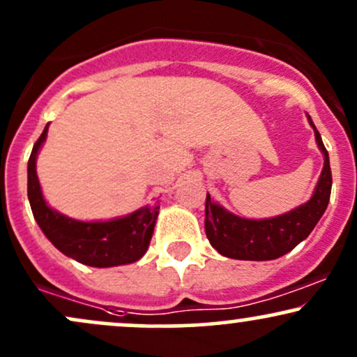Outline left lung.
Listing matches in <instances>:
<instances>
[{
  "label": "left lung",
  "mask_w": 357,
  "mask_h": 357,
  "mask_svg": "<svg viewBox=\"0 0 357 357\" xmlns=\"http://www.w3.org/2000/svg\"><path fill=\"white\" fill-rule=\"evenodd\" d=\"M307 121L314 130L316 144L323 153L324 166L306 203L284 214L264 220H249L227 211L225 206L206 196L204 229L211 246L231 259L241 261H271L284 256L299 243L304 241L328 208L333 176H331L329 154L326 151L319 131L316 130L311 116Z\"/></svg>",
  "instance_id": "left-lung-1"
}]
</instances>
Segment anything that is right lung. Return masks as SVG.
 Returning <instances> with one entry per match:
<instances>
[{
	"instance_id": "1",
	"label": "right lung",
	"mask_w": 357,
	"mask_h": 357,
	"mask_svg": "<svg viewBox=\"0 0 357 357\" xmlns=\"http://www.w3.org/2000/svg\"><path fill=\"white\" fill-rule=\"evenodd\" d=\"M50 124L33 146L28 161V199L38 226L64 256L93 268H113L136 263L148 251L160 206L146 204L126 216L106 221H79L56 211L43 196L36 174V160Z\"/></svg>"
}]
</instances>
